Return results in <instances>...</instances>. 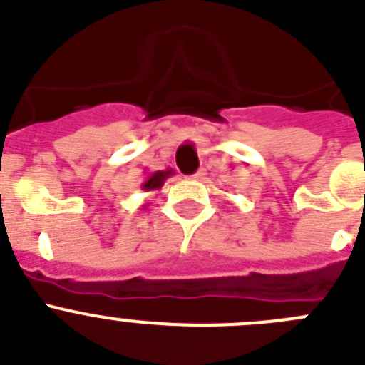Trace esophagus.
I'll return each mask as SVG.
<instances>
[{
  "mask_svg": "<svg viewBox=\"0 0 365 365\" xmlns=\"http://www.w3.org/2000/svg\"><path fill=\"white\" fill-rule=\"evenodd\" d=\"M203 176H205V169H200L198 173H196V175H192V178H195V180H202Z\"/></svg>",
  "mask_w": 365,
  "mask_h": 365,
  "instance_id": "34e87169",
  "label": "esophagus"
}]
</instances>
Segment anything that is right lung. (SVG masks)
<instances>
[{
	"label": "right lung",
	"instance_id": "right-lung-1",
	"mask_svg": "<svg viewBox=\"0 0 365 365\" xmlns=\"http://www.w3.org/2000/svg\"><path fill=\"white\" fill-rule=\"evenodd\" d=\"M173 175H175V170H173V169L154 170V173H150V175L147 176L145 182L142 183V190H145V192L160 190L163 187V183H165V180L169 178V176H173Z\"/></svg>",
	"mask_w": 365,
	"mask_h": 365
}]
</instances>
